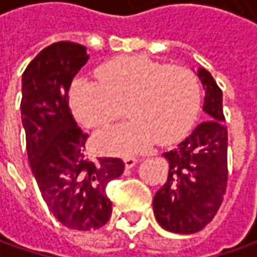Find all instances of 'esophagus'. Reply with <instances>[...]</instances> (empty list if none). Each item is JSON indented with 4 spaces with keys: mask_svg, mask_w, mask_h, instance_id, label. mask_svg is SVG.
Wrapping results in <instances>:
<instances>
[{
    "mask_svg": "<svg viewBox=\"0 0 257 257\" xmlns=\"http://www.w3.org/2000/svg\"><path fill=\"white\" fill-rule=\"evenodd\" d=\"M123 162L124 166H125V169H132V167H134L136 163H137V160H136L134 157H124Z\"/></svg>",
    "mask_w": 257,
    "mask_h": 257,
    "instance_id": "obj_1",
    "label": "esophagus"
}]
</instances>
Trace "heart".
Here are the masks:
<instances>
[{
	"instance_id": "obj_1",
	"label": "heart",
	"mask_w": 257,
	"mask_h": 257,
	"mask_svg": "<svg viewBox=\"0 0 257 257\" xmlns=\"http://www.w3.org/2000/svg\"><path fill=\"white\" fill-rule=\"evenodd\" d=\"M98 83L80 78L70 101L85 127H103L123 114L132 120L101 130L94 146L105 154L140 153L157 140L177 142L190 128L200 107V83L186 67H170L147 57H124L97 71Z\"/></svg>"
}]
</instances>
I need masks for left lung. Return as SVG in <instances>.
Here are the masks:
<instances>
[{"label": "left lung", "instance_id": "obj_1", "mask_svg": "<svg viewBox=\"0 0 257 257\" xmlns=\"http://www.w3.org/2000/svg\"><path fill=\"white\" fill-rule=\"evenodd\" d=\"M204 88L200 123L189 137L167 153L169 176L154 194V216L173 233L200 232L216 216L227 186V128L223 115V94L212 74L199 68Z\"/></svg>", "mask_w": 257, "mask_h": 257}]
</instances>
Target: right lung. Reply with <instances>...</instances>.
I'll return each mask as SVG.
<instances>
[{
	"instance_id": "1",
	"label": "right lung",
	"mask_w": 257,
	"mask_h": 257,
	"mask_svg": "<svg viewBox=\"0 0 257 257\" xmlns=\"http://www.w3.org/2000/svg\"><path fill=\"white\" fill-rule=\"evenodd\" d=\"M87 61L84 45L54 43L37 54L21 80V120L31 170L55 219L74 230H93L108 222L113 207L105 187L124 172L120 159L87 157L88 134L71 113L70 85Z\"/></svg>"
}]
</instances>
